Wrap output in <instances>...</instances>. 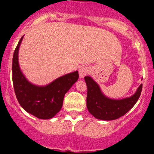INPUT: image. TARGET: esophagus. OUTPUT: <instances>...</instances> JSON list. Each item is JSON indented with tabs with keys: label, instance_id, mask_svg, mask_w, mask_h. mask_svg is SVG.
<instances>
[{
	"label": "esophagus",
	"instance_id": "1",
	"mask_svg": "<svg viewBox=\"0 0 154 154\" xmlns=\"http://www.w3.org/2000/svg\"><path fill=\"white\" fill-rule=\"evenodd\" d=\"M90 72L89 68L87 66H82L81 68L79 69V74H80V78H83L85 76L88 75Z\"/></svg>",
	"mask_w": 154,
	"mask_h": 154
}]
</instances>
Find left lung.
Segmentation results:
<instances>
[{"mask_svg": "<svg viewBox=\"0 0 154 154\" xmlns=\"http://www.w3.org/2000/svg\"><path fill=\"white\" fill-rule=\"evenodd\" d=\"M84 79L87 86V108L94 118L100 120H115L123 116L136 104L142 92L141 84L131 97L114 100L106 97L91 77L87 76Z\"/></svg>", "mask_w": 154, "mask_h": 154, "instance_id": "obj_1", "label": "left lung"}]
</instances>
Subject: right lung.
I'll list each match as a JSON object with an SVG mask.
<instances>
[{"mask_svg":"<svg viewBox=\"0 0 154 154\" xmlns=\"http://www.w3.org/2000/svg\"><path fill=\"white\" fill-rule=\"evenodd\" d=\"M22 38L23 36L18 42L12 58V82L15 96L27 112L38 119H50L61 109L65 94L78 79V71L62 76L45 86L32 84L25 78L18 65V49Z\"/></svg>","mask_w":154,"mask_h":154,"instance_id":"right-lung-1","label":"right lung"}]
</instances>
